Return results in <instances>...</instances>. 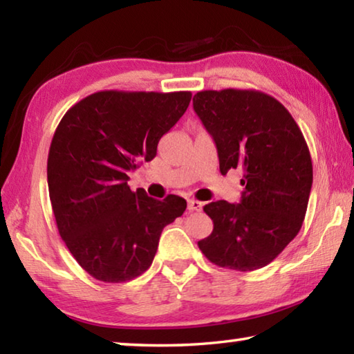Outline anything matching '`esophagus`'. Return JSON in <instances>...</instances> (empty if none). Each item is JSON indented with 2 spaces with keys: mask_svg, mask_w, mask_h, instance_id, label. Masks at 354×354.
<instances>
[{
  "mask_svg": "<svg viewBox=\"0 0 354 354\" xmlns=\"http://www.w3.org/2000/svg\"><path fill=\"white\" fill-rule=\"evenodd\" d=\"M187 209L190 212H200L203 209V203L198 200H189L187 201Z\"/></svg>",
  "mask_w": 354,
  "mask_h": 354,
  "instance_id": "1",
  "label": "esophagus"
}]
</instances>
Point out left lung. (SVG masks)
Instances as JSON below:
<instances>
[{
  "instance_id": "obj_1",
  "label": "left lung",
  "mask_w": 354,
  "mask_h": 354,
  "mask_svg": "<svg viewBox=\"0 0 354 354\" xmlns=\"http://www.w3.org/2000/svg\"><path fill=\"white\" fill-rule=\"evenodd\" d=\"M194 109L214 137L220 173L241 169L242 200L206 205L211 236L198 242L218 267L251 272L266 267L301 230L313 160L301 129L289 111L259 91H203Z\"/></svg>"
}]
</instances>
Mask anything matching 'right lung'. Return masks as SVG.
Wrapping results in <instances>:
<instances>
[{"instance_id":"add662e5","label":"right lung","mask_w":354,"mask_h":354,"mask_svg":"<svg viewBox=\"0 0 354 354\" xmlns=\"http://www.w3.org/2000/svg\"><path fill=\"white\" fill-rule=\"evenodd\" d=\"M190 92L92 93L70 107L48 153V189L56 225L76 262L104 283L147 272L184 198L133 192L128 171L151 160L158 143L189 107Z\"/></svg>"}]
</instances>
